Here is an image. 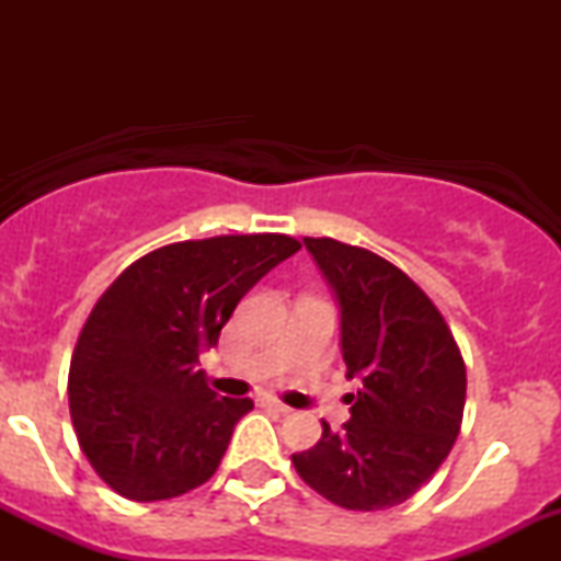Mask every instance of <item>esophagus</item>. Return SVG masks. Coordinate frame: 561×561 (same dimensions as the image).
<instances>
[{"instance_id":"obj_1","label":"esophagus","mask_w":561,"mask_h":561,"mask_svg":"<svg viewBox=\"0 0 561 561\" xmlns=\"http://www.w3.org/2000/svg\"><path fill=\"white\" fill-rule=\"evenodd\" d=\"M263 405H266V409H274V411H279V414H289V405H285L282 401H274V398H266V401H263Z\"/></svg>"}]
</instances>
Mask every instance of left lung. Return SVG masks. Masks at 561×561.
Segmentation results:
<instances>
[{"label":"left lung","mask_w":561,"mask_h":561,"mask_svg":"<svg viewBox=\"0 0 561 561\" xmlns=\"http://www.w3.org/2000/svg\"><path fill=\"white\" fill-rule=\"evenodd\" d=\"M340 302V345L351 420L293 454L306 485L332 504L377 512L403 504L437 472L461 430L467 366L424 289L377 253L332 237H306Z\"/></svg>","instance_id":"1"}]
</instances>
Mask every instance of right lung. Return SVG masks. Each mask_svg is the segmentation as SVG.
<instances>
[{"label":"right lung","mask_w":561,"mask_h":561,"mask_svg":"<svg viewBox=\"0 0 561 561\" xmlns=\"http://www.w3.org/2000/svg\"><path fill=\"white\" fill-rule=\"evenodd\" d=\"M287 234L173 242L134 261L94 302L68 375L79 446L115 493L163 501L214 478L250 398H218L199 356L237 302L298 253Z\"/></svg>","instance_id":"add662e5"}]
</instances>
